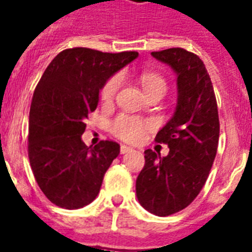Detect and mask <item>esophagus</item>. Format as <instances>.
<instances>
[{
    "label": "esophagus",
    "instance_id": "obj_1",
    "mask_svg": "<svg viewBox=\"0 0 252 252\" xmlns=\"http://www.w3.org/2000/svg\"><path fill=\"white\" fill-rule=\"evenodd\" d=\"M130 151H132V147L126 146V145H122L120 146V153L122 154H126V153H130Z\"/></svg>",
    "mask_w": 252,
    "mask_h": 252
}]
</instances>
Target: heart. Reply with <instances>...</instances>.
<instances>
[{"label": "heart", "mask_w": 252, "mask_h": 252, "mask_svg": "<svg viewBox=\"0 0 252 252\" xmlns=\"http://www.w3.org/2000/svg\"><path fill=\"white\" fill-rule=\"evenodd\" d=\"M140 81L146 94L154 91H167L165 80L158 73L142 72L140 76ZM120 85H122V76L120 75L110 77L103 85V88H102V101L111 102L116 97L118 92H119ZM150 126L151 123L149 120L136 118V116L120 115L119 118H116L115 122L112 123L111 129L114 134L120 137L122 140L129 141V142H137L144 137L145 132L147 129H150Z\"/></svg>", "instance_id": "b5f03b06"}]
</instances>
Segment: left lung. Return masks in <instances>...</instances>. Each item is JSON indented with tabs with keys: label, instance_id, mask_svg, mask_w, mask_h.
<instances>
[{
	"label": "left lung",
	"instance_id": "obj_1",
	"mask_svg": "<svg viewBox=\"0 0 252 252\" xmlns=\"http://www.w3.org/2000/svg\"><path fill=\"white\" fill-rule=\"evenodd\" d=\"M151 55L177 75V105L155 137L159 144L168 145V155L161 158L145 150L136 194L149 212L169 216L188 207L206 184L218 151L220 123L211 79L198 55L181 48Z\"/></svg>",
	"mask_w": 252,
	"mask_h": 252
}]
</instances>
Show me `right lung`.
Here are the masks:
<instances>
[{
	"mask_svg": "<svg viewBox=\"0 0 252 252\" xmlns=\"http://www.w3.org/2000/svg\"><path fill=\"white\" fill-rule=\"evenodd\" d=\"M137 57V52L66 49L41 76L31 102L28 157L40 189L55 206L81 208L99 193L120 146L101 141L88 147L81 140L85 119L97 108L106 81Z\"/></svg>",
	"mask_w": 252,
	"mask_h": 252,
	"instance_id": "right-lung-1",
	"label": "right lung"
}]
</instances>
